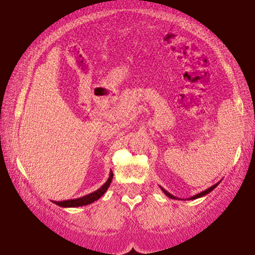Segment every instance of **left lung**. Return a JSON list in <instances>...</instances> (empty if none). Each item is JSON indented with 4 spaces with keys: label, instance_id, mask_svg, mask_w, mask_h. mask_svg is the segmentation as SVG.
<instances>
[{
    "label": "left lung",
    "instance_id": "8db88e82",
    "mask_svg": "<svg viewBox=\"0 0 255 255\" xmlns=\"http://www.w3.org/2000/svg\"><path fill=\"white\" fill-rule=\"evenodd\" d=\"M218 183H219V182H218ZM218 183L213 184V186H211V187H210V188H207V189H206V191H203V192H200V193H199V194H195V195H193V197H191V198H188V199H189V200H194V199L201 198V197H204V195L209 194V193H210V192H211V191H213V189H215V188H216V187H217V186H218ZM159 187H160V186H159ZM160 189H162V191H163V193H164V194H165V195H166V197H168V198H170V199H178V198H176V197H174V195H172V194H170V193H169L168 191H165V189H164V188H163V187H160Z\"/></svg>",
    "mask_w": 255,
    "mask_h": 255
}]
</instances>
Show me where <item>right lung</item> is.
<instances>
[{
	"mask_svg": "<svg viewBox=\"0 0 255 255\" xmlns=\"http://www.w3.org/2000/svg\"><path fill=\"white\" fill-rule=\"evenodd\" d=\"M113 176H114L113 171H110L109 178L107 180V182H105L103 186H102L99 189H97L96 192L90 193V194L85 195V197H81V198H78V199H72V200L55 201V204L58 205V206H61V207H79V206H85V205L95 203L96 200H98V199L101 198L102 195H103L104 193L108 191V188H109V186L111 183V180H113Z\"/></svg>",
	"mask_w": 255,
	"mask_h": 255,
	"instance_id": "add662e5",
	"label": "right lung"
}]
</instances>
